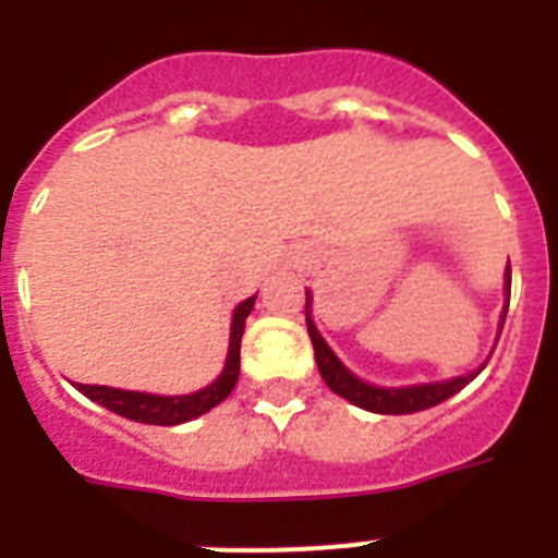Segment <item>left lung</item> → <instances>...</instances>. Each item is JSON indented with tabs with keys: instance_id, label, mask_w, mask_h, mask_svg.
I'll use <instances>...</instances> for the list:
<instances>
[{
	"instance_id": "8db88e82",
	"label": "left lung",
	"mask_w": 558,
	"mask_h": 558,
	"mask_svg": "<svg viewBox=\"0 0 558 558\" xmlns=\"http://www.w3.org/2000/svg\"><path fill=\"white\" fill-rule=\"evenodd\" d=\"M511 295V268H506V299ZM506 313H509V304L502 307V322H506ZM500 322V324H502ZM307 332L313 340L315 349V363H318V372H322L324 383L332 388L338 397L349 399L352 405L363 408V411L372 413H388V416H402V413H416L427 411V408L438 405L450 399L452 393L461 391L463 386H470L472 379L483 372V366H477L475 372H470L466 377H452L445 383H425V386H408V388H379L368 386L360 377H354L338 357H335L332 349L327 347V340L322 338V332L315 329L313 318H310V293H307Z\"/></svg>"
}]
</instances>
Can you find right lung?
Returning a JSON list of instances; mask_svg holds the SVG:
<instances>
[{"label": "right lung", "mask_w": 558, "mask_h": 558, "mask_svg": "<svg viewBox=\"0 0 558 558\" xmlns=\"http://www.w3.org/2000/svg\"><path fill=\"white\" fill-rule=\"evenodd\" d=\"M254 299H245L243 304H236L234 315H231V338H229V354H226V366L220 377L211 386L201 388L195 393H184V397H159V393H142V391H122V388L108 386H83L77 383V391L88 397L97 405L108 408V411L120 413V416L131 418V422H142V425H181L190 418H198L201 413L211 411L220 405L236 386L240 377V340L245 332V318H248Z\"/></svg>", "instance_id": "add662e5"}]
</instances>
